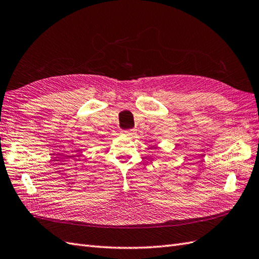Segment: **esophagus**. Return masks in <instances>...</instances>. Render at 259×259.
<instances>
[{
    "mask_svg": "<svg viewBox=\"0 0 259 259\" xmlns=\"http://www.w3.org/2000/svg\"><path fill=\"white\" fill-rule=\"evenodd\" d=\"M135 134H136V130H135V129H128V130H122V131H121V135L127 136V137L134 136Z\"/></svg>",
    "mask_w": 259,
    "mask_h": 259,
    "instance_id": "1",
    "label": "esophagus"
}]
</instances>
